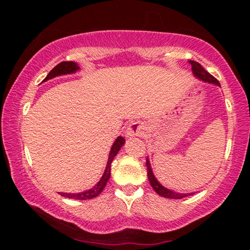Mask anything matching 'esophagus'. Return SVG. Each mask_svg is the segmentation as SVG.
Wrapping results in <instances>:
<instances>
[{"label":"esophagus","mask_w":250,"mask_h":250,"mask_svg":"<svg viewBox=\"0 0 250 250\" xmlns=\"http://www.w3.org/2000/svg\"><path fill=\"white\" fill-rule=\"evenodd\" d=\"M143 133H145V125H143V123L134 122L127 126L125 135L127 138H131V136H142Z\"/></svg>","instance_id":"obj_1"}]
</instances>
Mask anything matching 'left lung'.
I'll return each mask as SVG.
<instances>
[{
    "label": "left lung",
    "mask_w": 250,
    "mask_h": 250,
    "mask_svg": "<svg viewBox=\"0 0 250 250\" xmlns=\"http://www.w3.org/2000/svg\"><path fill=\"white\" fill-rule=\"evenodd\" d=\"M190 63H191V66H192V71H193L194 76H197L199 80L204 81V82H208V83L220 85V83H218V81L216 80V78H215L213 75H210L209 73H208L207 70H205L200 63H198L197 61H192V60H190ZM146 170H148L149 182H150V184H151V187L153 188V190H155L156 192L159 194V196L165 197V198H170V199H181V198L187 197V194L173 192V191L164 188L162 184H160L158 181L156 180L155 175H153V173L151 170V166H150L148 158H146Z\"/></svg>",
    "instance_id": "obj_1"
}]
</instances>
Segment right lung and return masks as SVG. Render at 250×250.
<instances>
[{
  "instance_id": "1",
  "label": "right lung",
  "mask_w": 250,
  "mask_h": 250,
  "mask_svg": "<svg viewBox=\"0 0 250 250\" xmlns=\"http://www.w3.org/2000/svg\"><path fill=\"white\" fill-rule=\"evenodd\" d=\"M78 69H80V67H78L77 63L74 62V61H62V62L57 64V66L54 67L49 74H47V76L44 78V81L51 80V78H53L56 76H60V75L75 73V71L78 70ZM124 142H125V139L122 138V136H118V138L116 139L115 143L111 146L110 153H109L107 167H105L104 175H102L101 180L99 181L97 186L93 187L90 190L85 191V192H81V193H63V192H60L61 196L69 198V199H76V200H86V199H92V198L98 197L99 194H100L102 191H104V187L107 186L109 177H110L111 162H112V159H114V157L118 153L119 149L122 148V146L124 145Z\"/></svg>"
}]
</instances>
